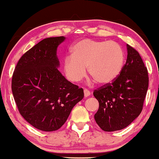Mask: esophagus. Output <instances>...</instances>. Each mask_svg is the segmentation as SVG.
<instances>
[{"label": "esophagus", "mask_w": 159, "mask_h": 159, "mask_svg": "<svg viewBox=\"0 0 159 159\" xmlns=\"http://www.w3.org/2000/svg\"><path fill=\"white\" fill-rule=\"evenodd\" d=\"M84 96H85V97H87V96H89L90 95V91L87 90V89H84Z\"/></svg>", "instance_id": "1"}]
</instances>
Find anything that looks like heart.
<instances>
[{"instance_id": "obj_1", "label": "heart", "mask_w": 159, "mask_h": 159, "mask_svg": "<svg viewBox=\"0 0 159 159\" xmlns=\"http://www.w3.org/2000/svg\"><path fill=\"white\" fill-rule=\"evenodd\" d=\"M72 57H66L63 68L67 78L78 82L89 74L100 84L112 82L119 76L125 61V53L114 41H97L84 39L72 45Z\"/></svg>"}]
</instances>
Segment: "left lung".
Returning <instances> with one entry per match:
<instances>
[{
  "mask_svg": "<svg viewBox=\"0 0 159 159\" xmlns=\"http://www.w3.org/2000/svg\"><path fill=\"white\" fill-rule=\"evenodd\" d=\"M127 51L126 62L119 76L93 91L99 103L94 118L105 132L127 127L143 110L149 85L148 71L138 51L129 45Z\"/></svg>",
  "mask_w": 159,
  "mask_h": 159,
  "instance_id": "8db88e82",
  "label": "left lung"
}]
</instances>
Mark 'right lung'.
Instances as JSON below:
<instances>
[{
  "instance_id": "add662e5",
  "label": "right lung",
  "mask_w": 159,
  "mask_h": 159,
  "mask_svg": "<svg viewBox=\"0 0 159 159\" xmlns=\"http://www.w3.org/2000/svg\"><path fill=\"white\" fill-rule=\"evenodd\" d=\"M64 36L43 39L25 52L14 70L12 91L20 114L39 130L53 132L68 119L84 90L59 72L58 45Z\"/></svg>"
}]
</instances>
